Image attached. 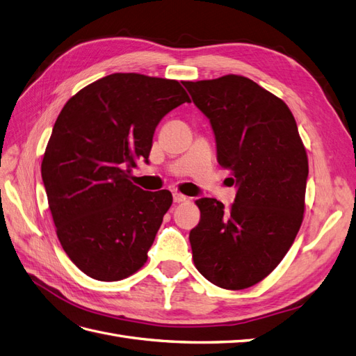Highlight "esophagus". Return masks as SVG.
<instances>
[{"label":"esophagus","instance_id":"esophagus-1","mask_svg":"<svg viewBox=\"0 0 356 356\" xmlns=\"http://www.w3.org/2000/svg\"><path fill=\"white\" fill-rule=\"evenodd\" d=\"M188 197L187 196H184V195H181V193H174V202L175 203H181V202H186Z\"/></svg>","mask_w":356,"mask_h":356}]
</instances>
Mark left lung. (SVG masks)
Masks as SVG:
<instances>
[{
    "instance_id": "8db88e82",
    "label": "left lung",
    "mask_w": 356,
    "mask_h": 356,
    "mask_svg": "<svg viewBox=\"0 0 356 356\" xmlns=\"http://www.w3.org/2000/svg\"><path fill=\"white\" fill-rule=\"evenodd\" d=\"M182 84L209 118L218 163L238 187L229 209L217 199L196 200L193 261L213 285L250 288L282 261L303 222L306 148L286 104L255 81L229 74Z\"/></svg>"
}]
</instances>
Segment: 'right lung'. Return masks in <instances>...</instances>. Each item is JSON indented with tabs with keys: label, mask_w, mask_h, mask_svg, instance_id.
I'll list each match as a JSON object with an SVG mask.
<instances>
[{
	"label": "right lung",
	"mask_w": 356,
	"mask_h": 356,
	"mask_svg": "<svg viewBox=\"0 0 356 356\" xmlns=\"http://www.w3.org/2000/svg\"><path fill=\"white\" fill-rule=\"evenodd\" d=\"M190 102L177 80L115 72L86 86L63 106L41 163L58 239L70 260L96 281L114 282L147 261L168 190L131 181L148 163L159 122Z\"/></svg>",
	"instance_id": "right-lung-1"
}]
</instances>
